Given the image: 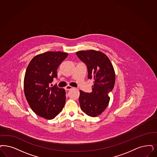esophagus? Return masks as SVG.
<instances>
[{"label": "esophagus", "mask_w": 157, "mask_h": 157, "mask_svg": "<svg viewBox=\"0 0 157 157\" xmlns=\"http://www.w3.org/2000/svg\"><path fill=\"white\" fill-rule=\"evenodd\" d=\"M72 88H73V87L70 86H67L65 87V90H70L72 89Z\"/></svg>", "instance_id": "esophagus-1"}]
</instances>
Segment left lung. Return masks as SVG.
<instances>
[{"instance_id": "8db88e82", "label": "left lung", "mask_w": 157, "mask_h": 157, "mask_svg": "<svg viewBox=\"0 0 157 157\" xmlns=\"http://www.w3.org/2000/svg\"><path fill=\"white\" fill-rule=\"evenodd\" d=\"M76 55L87 66L88 78L94 80L91 93L80 91V108L87 115L96 117L108 105L110 100L108 94L115 85V70L109 59L101 52L81 51Z\"/></svg>"}]
</instances>
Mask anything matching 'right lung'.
Here are the masks:
<instances>
[{
	"mask_svg": "<svg viewBox=\"0 0 157 157\" xmlns=\"http://www.w3.org/2000/svg\"><path fill=\"white\" fill-rule=\"evenodd\" d=\"M67 53L47 52L29 62L24 80V94L29 106L36 115L52 119L62 110L66 101L63 88L51 85L57 78V69Z\"/></svg>",
	"mask_w": 157,
	"mask_h": 157,
	"instance_id": "obj_1",
	"label": "right lung"
}]
</instances>
